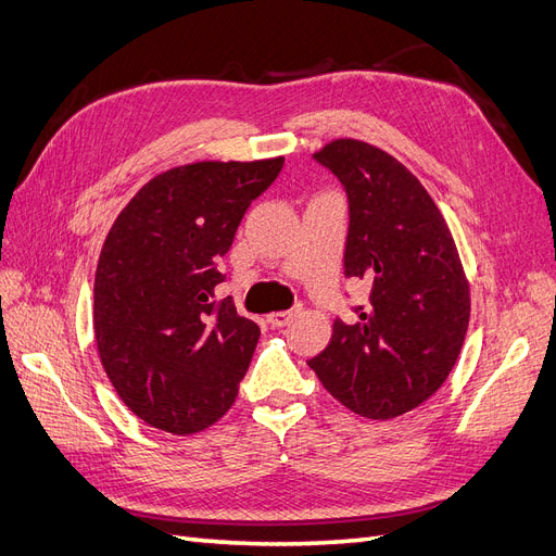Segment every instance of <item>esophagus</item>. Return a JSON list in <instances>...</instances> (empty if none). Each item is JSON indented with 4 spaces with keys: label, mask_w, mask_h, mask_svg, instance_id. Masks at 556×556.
Here are the masks:
<instances>
[{
    "label": "esophagus",
    "mask_w": 556,
    "mask_h": 556,
    "mask_svg": "<svg viewBox=\"0 0 556 556\" xmlns=\"http://www.w3.org/2000/svg\"><path fill=\"white\" fill-rule=\"evenodd\" d=\"M296 313H299V308L271 313V315H268V323H271L274 327H285V325H290V323H292V319L296 317Z\"/></svg>",
    "instance_id": "34e87169"
}]
</instances>
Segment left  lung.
Here are the masks:
<instances>
[{"mask_svg":"<svg viewBox=\"0 0 556 556\" xmlns=\"http://www.w3.org/2000/svg\"><path fill=\"white\" fill-rule=\"evenodd\" d=\"M313 160L345 192L343 271L368 285V301L350 308L352 319H333L308 366L350 410L390 419L450 376L468 329V282L439 206L401 162L355 139Z\"/></svg>","mask_w":556,"mask_h":556,"instance_id":"obj_1","label":"left lung"}]
</instances>
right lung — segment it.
<instances>
[{
    "label": "right lung",
    "instance_id": "obj_1",
    "mask_svg": "<svg viewBox=\"0 0 556 556\" xmlns=\"http://www.w3.org/2000/svg\"><path fill=\"white\" fill-rule=\"evenodd\" d=\"M282 164L178 166L113 223L94 276V336L115 392L146 425L197 433L237 399L260 327L215 290L245 211Z\"/></svg>",
    "mask_w": 556,
    "mask_h": 556
}]
</instances>
